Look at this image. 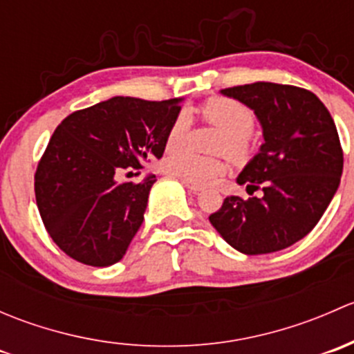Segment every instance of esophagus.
<instances>
[{"label": "esophagus", "mask_w": 354, "mask_h": 354, "mask_svg": "<svg viewBox=\"0 0 354 354\" xmlns=\"http://www.w3.org/2000/svg\"><path fill=\"white\" fill-rule=\"evenodd\" d=\"M181 183H183L185 187L192 192V194H200V192H202V187H198V185H195V183H190V181L181 180Z\"/></svg>", "instance_id": "esophagus-1"}]
</instances>
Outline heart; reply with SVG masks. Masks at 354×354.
Returning <instances> with one entry per match:
<instances>
[{
  "label": "heart",
  "mask_w": 354,
  "mask_h": 354,
  "mask_svg": "<svg viewBox=\"0 0 354 354\" xmlns=\"http://www.w3.org/2000/svg\"><path fill=\"white\" fill-rule=\"evenodd\" d=\"M200 113L209 123L224 131L219 142V151L227 152L233 157L245 154L246 144H248L246 138L255 128V114L252 109L233 99L216 97L207 101ZM190 124L192 118L187 111H181L171 123L166 135V147H173L174 149L167 151L164 157V169L173 176L187 180L190 183L210 185L226 173V164L221 159L203 157L194 154L185 147H176L187 140Z\"/></svg>",
  "instance_id": "heart-1"
}]
</instances>
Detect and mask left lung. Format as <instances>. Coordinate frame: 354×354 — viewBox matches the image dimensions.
Instances as JSON below:
<instances>
[{
	"label": "left lung",
	"instance_id": "1",
	"mask_svg": "<svg viewBox=\"0 0 354 354\" xmlns=\"http://www.w3.org/2000/svg\"><path fill=\"white\" fill-rule=\"evenodd\" d=\"M221 94L252 109L262 127L259 154L236 181L263 195L226 197L209 221L245 255L279 252L317 226L337 192L342 149L334 120L313 92L295 85L255 82Z\"/></svg>",
	"mask_w": 354,
	"mask_h": 354
}]
</instances>
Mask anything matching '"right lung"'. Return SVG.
I'll return each mask as SVG.
<instances>
[{"instance_id": "add662e5", "label": "right lung", "mask_w": 354, "mask_h": 354, "mask_svg": "<svg viewBox=\"0 0 354 354\" xmlns=\"http://www.w3.org/2000/svg\"><path fill=\"white\" fill-rule=\"evenodd\" d=\"M111 97L59 123L35 171V202L49 236L92 267L120 262L140 230L154 174L118 181L160 159L180 102Z\"/></svg>"}]
</instances>
